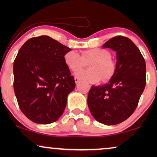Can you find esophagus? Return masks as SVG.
Returning <instances> with one entry per match:
<instances>
[{
  "instance_id": "esophagus-1",
  "label": "esophagus",
  "mask_w": 157,
  "mask_h": 157,
  "mask_svg": "<svg viewBox=\"0 0 157 157\" xmlns=\"http://www.w3.org/2000/svg\"><path fill=\"white\" fill-rule=\"evenodd\" d=\"M74 80H75V82H76V84H77V83H79V82H80V79H79L78 78H77V77H75V78H74Z\"/></svg>"
}]
</instances>
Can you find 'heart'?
Instances as JSON below:
<instances>
[{
  "label": "heart",
  "instance_id": "b5f03b06",
  "mask_svg": "<svg viewBox=\"0 0 157 157\" xmlns=\"http://www.w3.org/2000/svg\"><path fill=\"white\" fill-rule=\"evenodd\" d=\"M111 56L109 51L96 48L83 51L81 56L76 51H68L63 60L66 66L74 72L90 63V69L78 71L76 76L89 82L96 83L101 78L104 81L110 80L114 75L116 65Z\"/></svg>",
  "mask_w": 157,
  "mask_h": 157
}]
</instances>
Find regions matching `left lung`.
Returning a JSON list of instances; mask_svg holds the SVG:
<instances>
[{
  "instance_id": "1",
  "label": "left lung",
  "mask_w": 157,
  "mask_h": 157,
  "mask_svg": "<svg viewBox=\"0 0 157 157\" xmlns=\"http://www.w3.org/2000/svg\"><path fill=\"white\" fill-rule=\"evenodd\" d=\"M117 52L116 71L103 86H92L88 106L96 121L116 125L134 113L146 86V63L139 49L129 38L119 36L103 45Z\"/></svg>"
}]
</instances>
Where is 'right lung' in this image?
<instances>
[{
	"label": "right lung",
	"mask_w": 157,
	"mask_h": 157,
	"mask_svg": "<svg viewBox=\"0 0 157 157\" xmlns=\"http://www.w3.org/2000/svg\"><path fill=\"white\" fill-rule=\"evenodd\" d=\"M71 50L48 36L30 38L19 50L13 63L15 95L34 123H53L63 114L76 86L63 60Z\"/></svg>",
	"instance_id": "add662e5"
}]
</instances>
